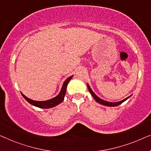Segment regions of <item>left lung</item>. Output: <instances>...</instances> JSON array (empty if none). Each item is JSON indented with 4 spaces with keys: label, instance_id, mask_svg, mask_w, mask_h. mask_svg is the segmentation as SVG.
<instances>
[{
    "label": "left lung",
    "instance_id": "1",
    "mask_svg": "<svg viewBox=\"0 0 151 151\" xmlns=\"http://www.w3.org/2000/svg\"><path fill=\"white\" fill-rule=\"evenodd\" d=\"M87 87H88V91H89L90 93L91 94V96H93V98H94V100L96 101L97 102H98L99 104H101L102 105H104V106H118V105L121 104L122 103H123L124 101H126L127 100V99H129L130 97H131V96H130L129 97H128V98H125L124 100H121L119 101V102H107V101L106 100H102V99L99 98L98 96H97L96 94L94 93V92L93 91L91 88L90 86L88 85V84H87Z\"/></svg>",
    "mask_w": 151,
    "mask_h": 151
}]
</instances>
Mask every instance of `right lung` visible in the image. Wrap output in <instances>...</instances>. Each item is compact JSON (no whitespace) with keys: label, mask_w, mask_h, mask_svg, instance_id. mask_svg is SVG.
Returning a JSON list of instances; mask_svg holds the SVG:
<instances>
[{"label":"right lung","mask_w":151,"mask_h":151,"mask_svg":"<svg viewBox=\"0 0 151 151\" xmlns=\"http://www.w3.org/2000/svg\"><path fill=\"white\" fill-rule=\"evenodd\" d=\"M73 76H70L69 78H68L64 82L63 86H62V88L60 90V92L59 93V94L57 96H55V98L50 99V100H48L46 101H36V100H31L29 98H28L27 97H26L24 94H22V93L21 94L22 97H23V98L25 99V100L27 101L29 104L33 105V106H35L41 109L52 108V107H54L55 106H57V105H58L59 104H60V103L64 100V98H65V96L66 93V91H67V84L69 83L70 80H71V78H73Z\"/></svg>","instance_id":"add662e5"}]
</instances>
